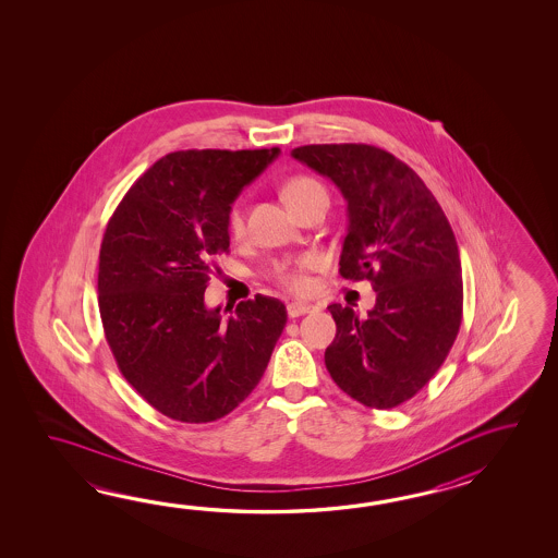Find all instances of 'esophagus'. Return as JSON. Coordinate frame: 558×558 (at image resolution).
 <instances>
[{"label": "esophagus", "instance_id": "obj_1", "mask_svg": "<svg viewBox=\"0 0 558 558\" xmlns=\"http://www.w3.org/2000/svg\"><path fill=\"white\" fill-rule=\"evenodd\" d=\"M313 311H317V307H315V305H307V303H289V305H287V315H289L291 319L301 317V315H307V313H313Z\"/></svg>", "mask_w": 558, "mask_h": 558}]
</instances>
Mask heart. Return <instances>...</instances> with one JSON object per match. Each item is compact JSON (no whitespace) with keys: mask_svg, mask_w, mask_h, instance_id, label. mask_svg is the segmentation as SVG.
<instances>
[{"mask_svg":"<svg viewBox=\"0 0 558 558\" xmlns=\"http://www.w3.org/2000/svg\"><path fill=\"white\" fill-rule=\"evenodd\" d=\"M320 187L317 181L308 178H293L284 183L283 199L287 205H293L299 202L303 195H307L308 191L317 190ZM229 229L233 235H241L243 233V214L241 207L233 205L229 211ZM320 257L317 253H307L301 255L291 262L275 263L274 277L275 281L283 284L284 289H289L291 293H307L311 289V279H308V271L319 267Z\"/></svg>","mask_w":558,"mask_h":558,"instance_id":"1","label":"heart"}]
</instances>
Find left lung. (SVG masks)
<instances>
[{"label":"left lung","instance_id":"8db88e82","mask_svg":"<svg viewBox=\"0 0 558 558\" xmlns=\"http://www.w3.org/2000/svg\"><path fill=\"white\" fill-rule=\"evenodd\" d=\"M291 155L343 193L339 274L368 279L377 293L365 319L339 303L327 307L337 335L325 365L359 403L392 409L433 379L461 327L463 279L449 219L423 179L375 145H303Z\"/></svg>","mask_w":558,"mask_h":558}]
</instances>
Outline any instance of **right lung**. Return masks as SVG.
<instances>
[{"mask_svg": "<svg viewBox=\"0 0 558 558\" xmlns=\"http://www.w3.org/2000/svg\"><path fill=\"white\" fill-rule=\"evenodd\" d=\"M187 149L155 161L121 199L99 251V315L121 375L161 415L211 423L262 380L287 323L279 299L241 301L231 317L203 293L229 251V211L279 155Z\"/></svg>", "mask_w": 558, "mask_h": 558, "instance_id": "obj_1", "label": "right lung"}]
</instances>
